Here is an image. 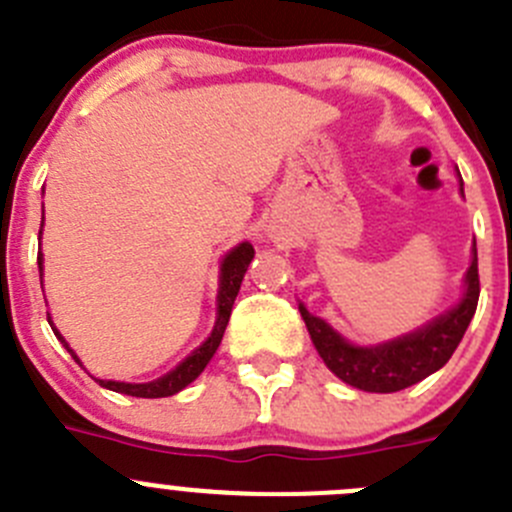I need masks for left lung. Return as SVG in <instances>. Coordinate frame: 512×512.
I'll return each mask as SVG.
<instances>
[{"instance_id": "left-lung-1", "label": "left lung", "mask_w": 512, "mask_h": 512, "mask_svg": "<svg viewBox=\"0 0 512 512\" xmlns=\"http://www.w3.org/2000/svg\"><path fill=\"white\" fill-rule=\"evenodd\" d=\"M460 189H463V181H460ZM465 283H468V288H465L463 301L453 311L435 318L433 323L411 333V336H403L398 341L383 343L376 348L351 346L326 321L308 313L303 303H298V311L306 321L318 356L343 383L368 393H396L443 368L458 348L460 338H463L465 328H468L470 318L478 308L480 296L478 249H475V244Z\"/></svg>"}]
</instances>
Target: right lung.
<instances>
[{"label": "right lung", "mask_w": 512, "mask_h": 512, "mask_svg": "<svg viewBox=\"0 0 512 512\" xmlns=\"http://www.w3.org/2000/svg\"><path fill=\"white\" fill-rule=\"evenodd\" d=\"M39 234H42V231H39ZM251 258H254V246L246 244V241L244 244L236 246V249L224 258V263H221L219 316H216V326H214V331H211V336L204 341V346L196 348V351L191 353L184 363H179L174 371L166 373V376L159 378V381L119 383V381H99V378H96V381H99V386L109 388V391H116V393H124V396H134V398H166V396H174V393H179L181 388L189 386L191 381H196V378H199V373L206 368V363H209L211 356L216 353V348H219L221 338H224L226 323H229V318H231V308H234L236 296H239L241 281H244V273H246V268H249ZM37 263H39V273H42V251H39ZM49 326H52V321H49ZM52 331H54V336H57L64 346H67V341L59 336L57 328L52 326ZM67 351L74 356V351L69 346H67ZM74 361L79 363V358L74 356Z\"/></svg>", "instance_id": "1"}]
</instances>
